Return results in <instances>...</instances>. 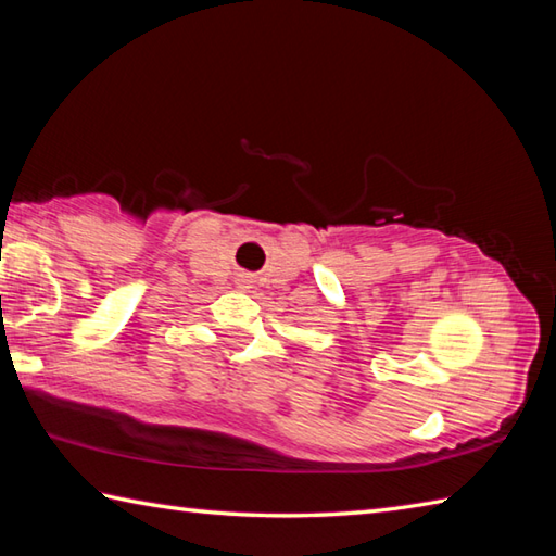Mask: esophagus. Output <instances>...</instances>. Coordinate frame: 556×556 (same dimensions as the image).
I'll list each match as a JSON object with an SVG mask.
<instances>
[{"label":"esophagus","mask_w":556,"mask_h":556,"mask_svg":"<svg viewBox=\"0 0 556 556\" xmlns=\"http://www.w3.org/2000/svg\"><path fill=\"white\" fill-rule=\"evenodd\" d=\"M239 287H241V289H251V287H253V279L248 277V275H241V277H239Z\"/></svg>","instance_id":"1"}]
</instances>
